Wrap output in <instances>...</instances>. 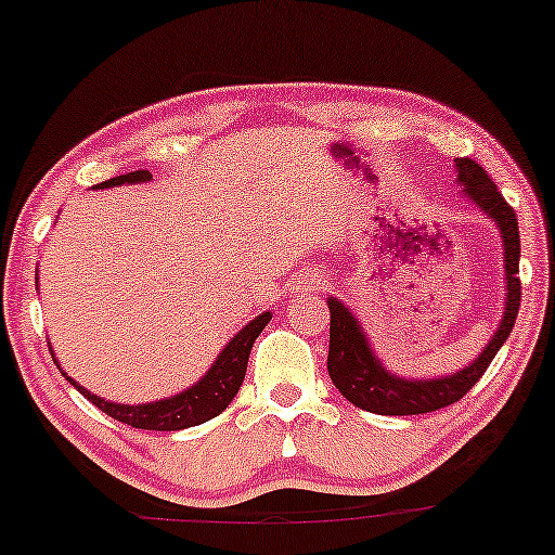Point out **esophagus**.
I'll return each mask as SVG.
<instances>
[{"label": "esophagus", "instance_id": "34e87169", "mask_svg": "<svg viewBox=\"0 0 555 555\" xmlns=\"http://www.w3.org/2000/svg\"><path fill=\"white\" fill-rule=\"evenodd\" d=\"M318 279L315 276H310V273H307V276H302V282H299V289H310L312 284H315Z\"/></svg>", "mask_w": 555, "mask_h": 555}]
</instances>
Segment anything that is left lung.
I'll return each mask as SVG.
<instances>
[{
    "instance_id": "8db88e82",
    "label": "left lung",
    "mask_w": 555,
    "mask_h": 555,
    "mask_svg": "<svg viewBox=\"0 0 555 555\" xmlns=\"http://www.w3.org/2000/svg\"><path fill=\"white\" fill-rule=\"evenodd\" d=\"M457 185H463V196L478 206L493 224L499 227L504 245V312L502 323L483 351L463 370L450 372L442 377L413 379L390 372L379 362L372 349L370 336H366L362 323L341 299L328 297L331 310V349H328V375L338 392L362 411L379 413V416H416V413L439 411L444 405L457 403L473 385L483 377L486 366L496 357L506 338L514 328V320L519 312V227L517 214L504 202L502 191L493 185L486 170L470 157L455 159Z\"/></svg>"
}]
</instances>
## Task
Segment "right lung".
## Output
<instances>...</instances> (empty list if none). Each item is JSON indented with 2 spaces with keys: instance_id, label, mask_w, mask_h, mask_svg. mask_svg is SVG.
<instances>
[{
  "instance_id": "1",
  "label": "right lung",
  "mask_w": 555,
  "mask_h": 555,
  "mask_svg": "<svg viewBox=\"0 0 555 555\" xmlns=\"http://www.w3.org/2000/svg\"><path fill=\"white\" fill-rule=\"evenodd\" d=\"M146 180H152L150 170H133V172H126V176L105 180V183L95 185V189L137 185V183H146ZM269 320H271V312H260L256 320H250L243 331H237L235 336L227 341V346L219 351V357L214 359V364L204 372L202 379H196L191 387L176 392V396L152 400V403L126 405V403H113V400L100 398L95 392H90L87 387L79 385L77 379L66 375L62 364H59V359L53 357V349H51V357L59 370H62V375L69 379V383L75 385L92 405H98L100 411L108 413V416L116 418V422L129 424L133 429L180 431V429H189V426L209 422V418L219 416V413L232 403V398L237 396L240 385H243L245 379L253 344H256V338L263 333L266 325H269Z\"/></svg>"
}]
</instances>
